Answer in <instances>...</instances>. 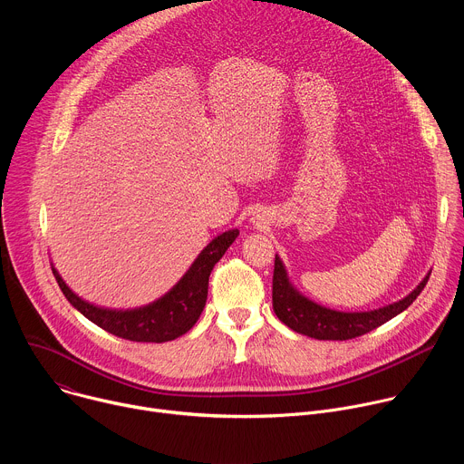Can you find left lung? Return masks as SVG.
<instances>
[{
    "label": "left lung",
    "mask_w": 464,
    "mask_h": 464,
    "mask_svg": "<svg viewBox=\"0 0 464 464\" xmlns=\"http://www.w3.org/2000/svg\"><path fill=\"white\" fill-rule=\"evenodd\" d=\"M430 274L422 279V283L404 299L392 304L382 306L371 312H338L324 308L304 295H301L292 283L288 281L283 260L276 255L274 266V286H272V303L276 315L292 330L299 334L315 340H333L345 342L358 336H363L371 330L382 326L385 321L392 319L404 312L424 290Z\"/></svg>",
    "instance_id": "obj_1"
}]
</instances>
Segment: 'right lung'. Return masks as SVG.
<instances>
[{"instance_id": "add662e5", "label": "right lung", "mask_w": 464, "mask_h": 464, "mask_svg": "<svg viewBox=\"0 0 464 464\" xmlns=\"http://www.w3.org/2000/svg\"><path fill=\"white\" fill-rule=\"evenodd\" d=\"M237 237L238 229H229L218 235L198 255L192 266L169 294L147 306L134 310H110L86 303L68 288L54 268L53 276L65 299L92 323L104 328L106 333L141 343L172 342L188 333L198 317H200L208 301L209 276L215 264L222 258Z\"/></svg>"}]
</instances>
